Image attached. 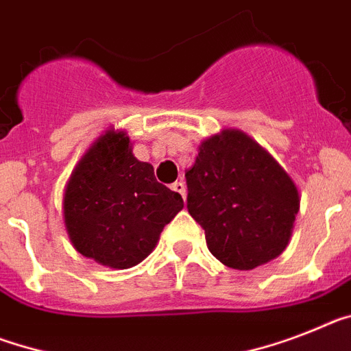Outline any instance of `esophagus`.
I'll return each instance as SVG.
<instances>
[{
    "instance_id": "34e87169",
    "label": "esophagus",
    "mask_w": 351,
    "mask_h": 351,
    "mask_svg": "<svg viewBox=\"0 0 351 351\" xmlns=\"http://www.w3.org/2000/svg\"><path fill=\"white\" fill-rule=\"evenodd\" d=\"M171 189L175 191V193L182 194V198L185 199V184L184 182H175V184L171 185Z\"/></svg>"
}]
</instances>
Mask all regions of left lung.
<instances>
[{"label": "left lung", "instance_id": "8db88e82", "mask_svg": "<svg viewBox=\"0 0 351 351\" xmlns=\"http://www.w3.org/2000/svg\"><path fill=\"white\" fill-rule=\"evenodd\" d=\"M187 208L221 264L248 271L287 248L300 210L289 173L255 139L225 128L199 144L185 173Z\"/></svg>", "mask_w": 351, "mask_h": 351}]
</instances>
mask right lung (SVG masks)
Masks as SVG:
<instances>
[{
  "label": "right lung",
  "mask_w": 351,
  "mask_h": 351,
  "mask_svg": "<svg viewBox=\"0 0 351 351\" xmlns=\"http://www.w3.org/2000/svg\"><path fill=\"white\" fill-rule=\"evenodd\" d=\"M182 208L180 194L158 184L152 164L137 160L128 134L116 128L84 153L62 199L73 248L112 269L143 262Z\"/></svg>",
  "instance_id": "add662e5"
}]
</instances>
